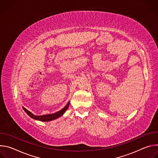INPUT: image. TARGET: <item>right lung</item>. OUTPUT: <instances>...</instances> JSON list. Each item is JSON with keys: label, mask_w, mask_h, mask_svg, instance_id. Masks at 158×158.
<instances>
[{"label": "right lung", "mask_w": 158, "mask_h": 158, "mask_svg": "<svg viewBox=\"0 0 158 158\" xmlns=\"http://www.w3.org/2000/svg\"><path fill=\"white\" fill-rule=\"evenodd\" d=\"M69 103H70V102H68V103L66 104V106L63 109H62L56 112V113H54V114H52L43 115V116H35V115L33 114L32 113H31L30 111L27 110L24 107H23V109L24 110V111L26 112V113L31 118H33V119H34L35 120H38V121H43V122H46V121H50L56 119L60 117L61 116H62L65 113V112L67 110V109L68 108V107L69 106Z\"/></svg>", "instance_id": "right-lung-1"}]
</instances>
